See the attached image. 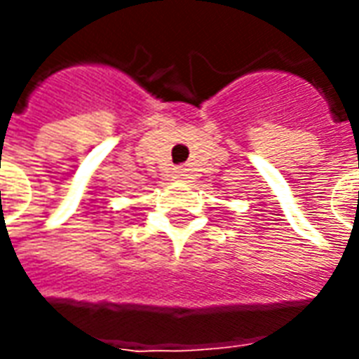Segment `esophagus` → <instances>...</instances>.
Returning <instances> with one entry per match:
<instances>
[{
	"mask_svg": "<svg viewBox=\"0 0 359 359\" xmlns=\"http://www.w3.org/2000/svg\"><path fill=\"white\" fill-rule=\"evenodd\" d=\"M174 177L175 180H180V182L187 180V172H185V168H177V170L174 172Z\"/></svg>",
	"mask_w": 359,
	"mask_h": 359,
	"instance_id": "34e87169",
	"label": "esophagus"
}]
</instances>
